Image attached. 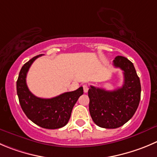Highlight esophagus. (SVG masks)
Masks as SVG:
<instances>
[{
  "label": "esophagus",
  "mask_w": 157,
  "mask_h": 157,
  "mask_svg": "<svg viewBox=\"0 0 157 157\" xmlns=\"http://www.w3.org/2000/svg\"><path fill=\"white\" fill-rule=\"evenodd\" d=\"M83 90H84L85 92H87L89 91V86L88 85H84L83 86Z\"/></svg>",
  "instance_id": "esophagus-1"
}]
</instances>
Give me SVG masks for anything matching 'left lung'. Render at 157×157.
I'll list each match as a JSON object with an SVG mask.
<instances>
[{"label":"left lung","instance_id":"obj_1","mask_svg":"<svg viewBox=\"0 0 157 157\" xmlns=\"http://www.w3.org/2000/svg\"><path fill=\"white\" fill-rule=\"evenodd\" d=\"M116 68L123 71L124 82L113 91L94 87L89 89V113L97 126L105 129H116L127 122L139 106L141 85L134 65L123 56L113 60Z\"/></svg>","mask_w":157,"mask_h":157}]
</instances>
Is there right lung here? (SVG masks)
<instances>
[{"label":"right lung","instance_id":"obj_1","mask_svg":"<svg viewBox=\"0 0 157 157\" xmlns=\"http://www.w3.org/2000/svg\"><path fill=\"white\" fill-rule=\"evenodd\" d=\"M41 55L32 58L22 66L17 81V94L21 107L30 120L44 129H59L68 123L75 104L83 94V88L52 98L33 95L27 86V73L35 59Z\"/></svg>","mask_w":157,"mask_h":157}]
</instances>
